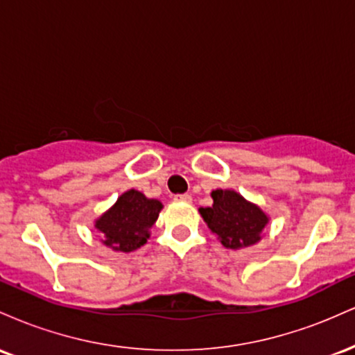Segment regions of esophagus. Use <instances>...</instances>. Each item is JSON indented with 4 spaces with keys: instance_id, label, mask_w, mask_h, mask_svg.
I'll return each instance as SVG.
<instances>
[{
    "instance_id": "esophagus-1",
    "label": "esophagus",
    "mask_w": 355,
    "mask_h": 355,
    "mask_svg": "<svg viewBox=\"0 0 355 355\" xmlns=\"http://www.w3.org/2000/svg\"><path fill=\"white\" fill-rule=\"evenodd\" d=\"M173 200H175V202H185V203H190V202H191V195H189V193L175 195Z\"/></svg>"
}]
</instances>
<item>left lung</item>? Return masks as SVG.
<instances>
[{"instance_id":"8db88e82","label":"left lung","mask_w":355,"mask_h":355,"mask_svg":"<svg viewBox=\"0 0 355 355\" xmlns=\"http://www.w3.org/2000/svg\"><path fill=\"white\" fill-rule=\"evenodd\" d=\"M211 207L198 209L211 234L225 248L240 250L262 240L270 217L257 203L248 202L239 191L217 189L211 191Z\"/></svg>"}]
</instances>
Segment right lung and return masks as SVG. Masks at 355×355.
Here are the masks:
<instances>
[{"label":"right lung","instance_id":"right-lung-1","mask_svg":"<svg viewBox=\"0 0 355 355\" xmlns=\"http://www.w3.org/2000/svg\"><path fill=\"white\" fill-rule=\"evenodd\" d=\"M164 203L145 197L135 189L123 191L107 211L95 220V229L105 247L115 252L137 250L150 239V229L157 222Z\"/></svg>","mask_w":355,"mask_h":355}]
</instances>
